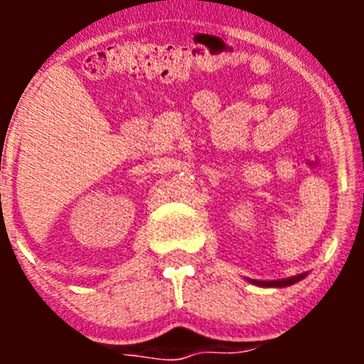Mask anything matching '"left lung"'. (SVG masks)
<instances>
[{
  "instance_id": "1",
  "label": "left lung",
  "mask_w": 364,
  "mask_h": 364,
  "mask_svg": "<svg viewBox=\"0 0 364 364\" xmlns=\"http://www.w3.org/2000/svg\"><path fill=\"white\" fill-rule=\"evenodd\" d=\"M308 273H299V275H294V277H286V279H277V281H255V279H246L250 284L260 286V288H286V286H291L295 282L302 281L306 277Z\"/></svg>"
}]
</instances>
